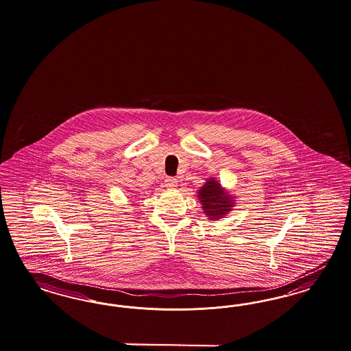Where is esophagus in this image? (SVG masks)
I'll list each match as a JSON object with an SVG mask.
<instances>
[{"label":"esophagus","instance_id":"1","mask_svg":"<svg viewBox=\"0 0 351 351\" xmlns=\"http://www.w3.org/2000/svg\"><path fill=\"white\" fill-rule=\"evenodd\" d=\"M178 186V181L176 180V178H171V177H168L167 180H165V187H168L170 190H173V189H176Z\"/></svg>","mask_w":351,"mask_h":351}]
</instances>
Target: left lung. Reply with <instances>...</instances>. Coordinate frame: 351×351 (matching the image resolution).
Masks as SVG:
<instances>
[{"instance_id":"left-lung-1","label":"left lung","mask_w":351,"mask_h":351,"mask_svg":"<svg viewBox=\"0 0 351 351\" xmlns=\"http://www.w3.org/2000/svg\"><path fill=\"white\" fill-rule=\"evenodd\" d=\"M197 197L208 220L222 219L234 207L233 196L228 194L215 178H209L200 187L197 191Z\"/></svg>"}]
</instances>
